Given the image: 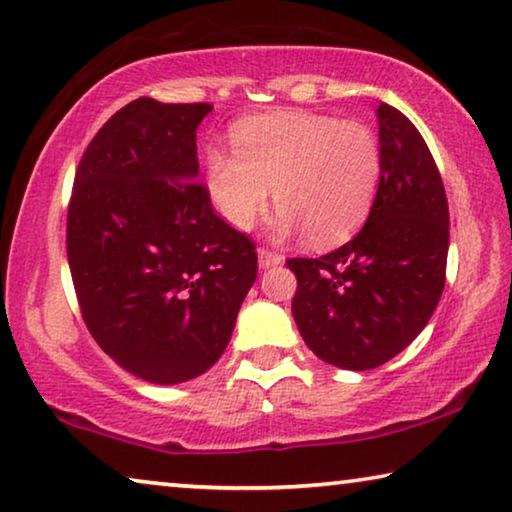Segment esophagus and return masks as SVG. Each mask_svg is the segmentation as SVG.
I'll return each instance as SVG.
<instances>
[{"mask_svg": "<svg viewBox=\"0 0 512 512\" xmlns=\"http://www.w3.org/2000/svg\"><path fill=\"white\" fill-rule=\"evenodd\" d=\"M282 259H285V257L278 255V253H271V250H266V248L257 250V262H259V269H262V271L271 269V266L282 264Z\"/></svg>", "mask_w": 512, "mask_h": 512, "instance_id": "esophagus-1", "label": "esophagus"}]
</instances>
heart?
Here are the masks:
<instances>
[{
    "mask_svg": "<svg viewBox=\"0 0 512 512\" xmlns=\"http://www.w3.org/2000/svg\"><path fill=\"white\" fill-rule=\"evenodd\" d=\"M234 154L209 148L205 186L225 223L250 230L269 205L275 237L310 232L316 243L344 239L369 214L383 152L376 134L355 120L323 113L282 111L241 123Z\"/></svg>",
    "mask_w": 512,
    "mask_h": 512,
    "instance_id": "b5f03b06",
    "label": "heart"
}]
</instances>
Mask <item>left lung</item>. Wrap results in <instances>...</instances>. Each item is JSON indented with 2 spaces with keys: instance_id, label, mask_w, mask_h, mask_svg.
<instances>
[{
  "instance_id": "1",
  "label": "left lung",
  "mask_w": 512,
  "mask_h": 512,
  "mask_svg": "<svg viewBox=\"0 0 512 512\" xmlns=\"http://www.w3.org/2000/svg\"><path fill=\"white\" fill-rule=\"evenodd\" d=\"M376 116L383 173L367 223L328 255L287 262L300 337L348 371L380 367L426 328L449 255V205L431 150L399 109L380 102Z\"/></svg>"
}]
</instances>
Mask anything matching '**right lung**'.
I'll return each mask as SVG.
<instances>
[{
  "mask_svg": "<svg viewBox=\"0 0 512 512\" xmlns=\"http://www.w3.org/2000/svg\"><path fill=\"white\" fill-rule=\"evenodd\" d=\"M212 109L129 102L95 134L72 186L81 316L113 362L154 385L214 367L257 278L255 246L198 184L196 129Z\"/></svg>",
  "mask_w": 512,
  "mask_h": 512,
  "instance_id": "right-lung-1",
  "label": "right lung"
}]
</instances>
